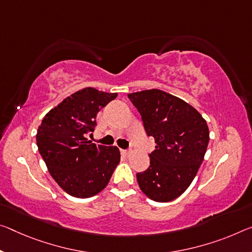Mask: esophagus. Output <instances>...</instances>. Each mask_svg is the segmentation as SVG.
<instances>
[{"instance_id":"esophagus-1","label":"esophagus","mask_w":252,"mask_h":252,"mask_svg":"<svg viewBox=\"0 0 252 252\" xmlns=\"http://www.w3.org/2000/svg\"><path fill=\"white\" fill-rule=\"evenodd\" d=\"M121 154L125 155L126 157H129V156L131 155V151H129V150H121Z\"/></svg>"}]
</instances>
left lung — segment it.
I'll return each mask as SVG.
<instances>
[{"label":"left lung","instance_id":"8db88e82","mask_svg":"<svg viewBox=\"0 0 252 252\" xmlns=\"http://www.w3.org/2000/svg\"><path fill=\"white\" fill-rule=\"evenodd\" d=\"M127 97L156 142L149 167L137 174L139 187L153 201H173L189 189L204 159L210 140L205 119L189 103L160 90L135 92Z\"/></svg>","mask_w":252,"mask_h":252}]
</instances>
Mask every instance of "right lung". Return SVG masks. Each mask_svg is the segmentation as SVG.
I'll use <instances>...</instances> for the list:
<instances>
[{
  "label": "right lung",
  "instance_id": "1",
  "mask_svg": "<svg viewBox=\"0 0 252 252\" xmlns=\"http://www.w3.org/2000/svg\"><path fill=\"white\" fill-rule=\"evenodd\" d=\"M118 96L85 87L66 97L43 118L37 131V146L51 177L67 194L87 198L109 184L119 165L117 146L87 140L96 125V114Z\"/></svg>",
  "mask_w": 252,
  "mask_h": 252
}]
</instances>
